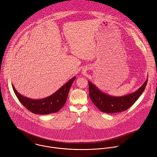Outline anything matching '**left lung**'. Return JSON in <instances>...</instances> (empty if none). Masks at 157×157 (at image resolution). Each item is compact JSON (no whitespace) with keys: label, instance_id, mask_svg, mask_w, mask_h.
Segmentation results:
<instances>
[{"label":"left lung","instance_id":"8db88e82","mask_svg":"<svg viewBox=\"0 0 157 157\" xmlns=\"http://www.w3.org/2000/svg\"><path fill=\"white\" fill-rule=\"evenodd\" d=\"M148 78L135 92L123 96H113L100 90L90 81L89 82V96L94 105L102 112L115 113L131 107L142 95L147 84Z\"/></svg>","mask_w":157,"mask_h":157}]
</instances>
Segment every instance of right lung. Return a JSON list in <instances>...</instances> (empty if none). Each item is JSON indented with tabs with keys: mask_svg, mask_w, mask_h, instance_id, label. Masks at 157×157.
<instances>
[{
	"mask_svg": "<svg viewBox=\"0 0 157 157\" xmlns=\"http://www.w3.org/2000/svg\"><path fill=\"white\" fill-rule=\"evenodd\" d=\"M76 79L72 78L51 95L42 99H33L20 94L12 84V87L20 101L28 110L34 114L48 115L59 112L65 105L69 90Z\"/></svg>",
	"mask_w": 157,
	"mask_h": 157,
	"instance_id": "add662e5",
	"label": "right lung"
}]
</instances>
